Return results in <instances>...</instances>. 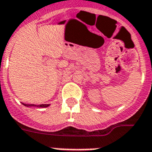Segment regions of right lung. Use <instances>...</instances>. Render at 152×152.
I'll use <instances>...</instances> for the list:
<instances>
[{
    "label": "right lung",
    "mask_w": 152,
    "mask_h": 152,
    "mask_svg": "<svg viewBox=\"0 0 152 152\" xmlns=\"http://www.w3.org/2000/svg\"><path fill=\"white\" fill-rule=\"evenodd\" d=\"M25 105H26V106H32V104H25ZM33 106H34V105L33 104ZM48 106H49V104H41V105H39L38 107H48Z\"/></svg>",
    "instance_id": "add662e5"
}]
</instances>
